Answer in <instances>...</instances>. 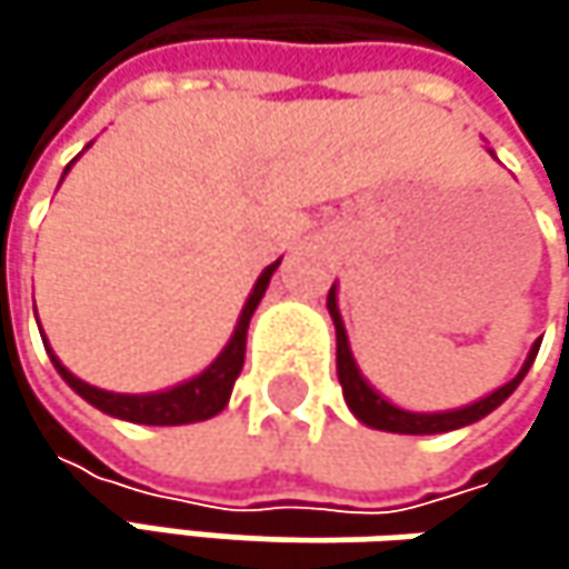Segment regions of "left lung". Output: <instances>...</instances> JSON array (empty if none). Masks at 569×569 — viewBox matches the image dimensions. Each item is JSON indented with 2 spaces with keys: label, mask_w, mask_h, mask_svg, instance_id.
I'll use <instances>...</instances> for the list:
<instances>
[{
  "label": "left lung",
  "mask_w": 569,
  "mask_h": 569,
  "mask_svg": "<svg viewBox=\"0 0 569 569\" xmlns=\"http://www.w3.org/2000/svg\"><path fill=\"white\" fill-rule=\"evenodd\" d=\"M488 154L495 158L491 148H488ZM326 309H329L332 326H336V372H339V386H342V396H346L349 411L362 425L379 428V431H392V435H445V431H455V428L481 421L485 415H491L498 405H505L511 398L513 389L523 382L527 369L533 366L537 349H540V342H533L527 359H523V366H520V372L513 376L511 382H505L501 389H495L491 396L478 398L471 405H461V408H448V411H411V408H401L396 401H389L362 376V369H359V362L352 356V346H349V332H346L342 312H339V289H336V283L329 289Z\"/></svg>",
  "instance_id": "8db88e82"
}]
</instances>
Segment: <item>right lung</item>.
<instances>
[{"mask_svg":"<svg viewBox=\"0 0 569 569\" xmlns=\"http://www.w3.org/2000/svg\"><path fill=\"white\" fill-rule=\"evenodd\" d=\"M74 161H78V158H74ZM74 161H71V164H74ZM71 164H68V168H71ZM68 168H64V173H68ZM64 173H61V180H64ZM280 260H283V257H280ZM280 260L270 263V267L257 277V283L250 289V296H247V302H243V309H240V319H237V326H233L227 346L220 349V356H217L203 372H197V376L177 382L171 389L144 392V396L108 392V389L88 386L84 379H78L74 372H68V369L61 366V359L52 352L49 339L42 336L46 352H49V359H52L58 376L68 382V389L78 392L88 405H94L98 411H104V415H111V418L134 421V425H193V421H207V418L220 415V411L227 408V401H230L233 382H237V376H240V369H243V356H247V329H250V319H253V312H257V306H260L267 286L273 280ZM39 332H42V329H39Z\"/></svg>","mask_w":569,"mask_h":569,"instance_id":"add662e5","label":"right lung"}]
</instances>
